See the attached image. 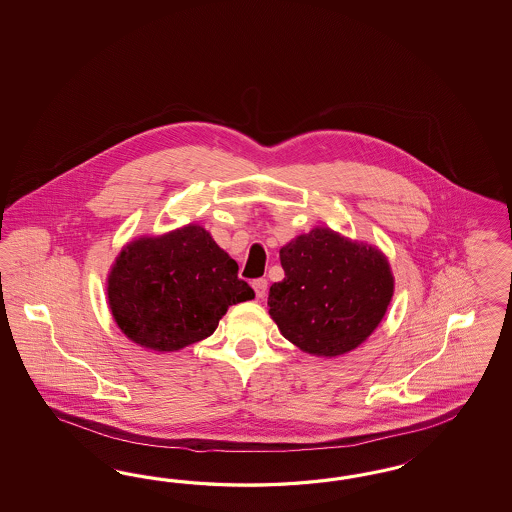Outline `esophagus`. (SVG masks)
<instances>
[{
  "instance_id": "34e87169",
  "label": "esophagus",
  "mask_w": 512,
  "mask_h": 512,
  "mask_svg": "<svg viewBox=\"0 0 512 512\" xmlns=\"http://www.w3.org/2000/svg\"><path fill=\"white\" fill-rule=\"evenodd\" d=\"M251 285H253V289H255L257 298H264V296H266V291H268V281H266V279H255Z\"/></svg>"
}]
</instances>
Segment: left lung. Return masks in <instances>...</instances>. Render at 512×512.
<instances>
[{"label":"left lung","mask_w":512,"mask_h":512,"mask_svg":"<svg viewBox=\"0 0 512 512\" xmlns=\"http://www.w3.org/2000/svg\"><path fill=\"white\" fill-rule=\"evenodd\" d=\"M285 278L270 287V315L302 351L338 357L381 323L394 291L379 249L313 229L279 251Z\"/></svg>","instance_id":"left-lung-1"}]
</instances>
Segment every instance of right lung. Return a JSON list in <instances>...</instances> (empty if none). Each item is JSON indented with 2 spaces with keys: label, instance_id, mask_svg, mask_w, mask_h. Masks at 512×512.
<instances>
[{
  "label": "right lung",
  "instance_id": "obj_1",
  "mask_svg": "<svg viewBox=\"0 0 512 512\" xmlns=\"http://www.w3.org/2000/svg\"><path fill=\"white\" fill-rule=\"evenodd\" d=\"M251 298L236 261L199 225L131 242L109 276L116 323L154 351H178L212 336L229 306Z\"/></svg>",
  "mask_w": 512,
  "mask_h": 512
}]
</instances>
